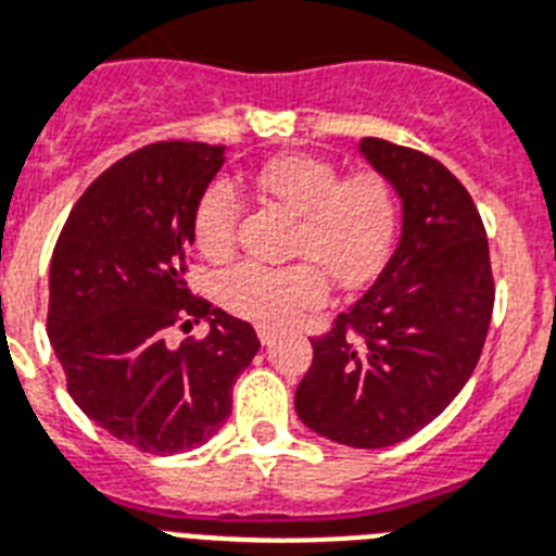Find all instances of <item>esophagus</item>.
Segmentation results:
<instances>
[{
  "mask_svg": "<svg viewBox=\"0 0 556 556\" xmlns=\"http://www.w3.org/2000/svg\"><path fill=\"white\" fill-rule=\"evenodd\" d=\"M255 331H258V340L264 345H273L275 340H278V329H269V326H258Z\"/></svg>",
  "mask_w": 556,
  "mask_h": 556,
  "instance_id": "34e87169",
  "label": "esophagus"
}]
</instances>
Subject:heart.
<instances>
[{
  "label": "heart",
  "instance_id": "1",
  "mask_svg": "<svg viewBox=\"0 0 556 556\" xmlns=\"http://www.w3.org/2000/svg\"><path fill=\"white\" fill-rule=\"evenodd\" d=\"M264 197L298 213L289 267L241 261L216 281L219 301L232 315L261 326H287L303 312L329 301V275L343 289L374 281L388 264L400 232V197L379 170H359L340 179V170L320 156L289 154L267 163L255 177ZM241 219V197L230 179L202 191L193 211V241L202 255H230Z\"/></svg>",
  "mask_w": 556,
  "mask_h": 556
}]
</instances>
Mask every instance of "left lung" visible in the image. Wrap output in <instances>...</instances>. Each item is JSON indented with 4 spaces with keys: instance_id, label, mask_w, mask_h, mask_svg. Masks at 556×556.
Returning <instances> with one entry per match:
<instances>
[{
    "instance_id": "obj_1",
    "label": "left lung",
    "mask_w": 556,
    "mask_h": 556,
    "mask_svg": "<svg viewBox=\"0 0 556 556\" xmlns=\"http://www.w3.org/2000/svg\"><path fill=\"white\" fill-rule=\"evenodd\" d=\"M359 151L402 197V239L377 283L312 337L295 410L326 439L377 450L419 433L467 386L495 278L481 213L439 160L379 137Z\"/></svg>"
}]
</instances>
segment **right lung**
I'll list each match as a JSON object with an SVG mask.
<instances>
[{
  "label": "right lung",
  "mask_w": 556,
  "mask_h": 556,
  "mask_svg": "<svg viewBox=\"0 0 556 556\" xmlns=\"http://www.w3.org/2000/svg\"><path fill=\"white\" fill-rule=\"evenodd\" d=\"M225 149L151 142L75 202L50 261L47 334L66 391L92 421L142 453L205 444L230 416L232 386L261 349L247 320L188 289L193 211ZM212 331L170 350V328Z\"/></svg>",
  "instance_id": "obj_1"
}]
</instances>
